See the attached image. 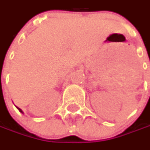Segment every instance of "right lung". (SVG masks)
Listing matches in <instances>:
<instances>
[{
    "instance_id": "right-lung-1",
    "label": "right lung",
    "mask_w": 150,
    "mask_h": 150,
    "mask_svg": "<svg viewBox=\"0 0 150 150\" xmlns=\"http://www.w3.org/2000/svg\"><path fill=\"white\" fill-rule=\"evenodd\" d=\"M16 108H17V109H18V110H19V111H20V112H21V113H23V111H22V110L20 108H17V107H16Z\"/></svg>"
}]
</instances>
